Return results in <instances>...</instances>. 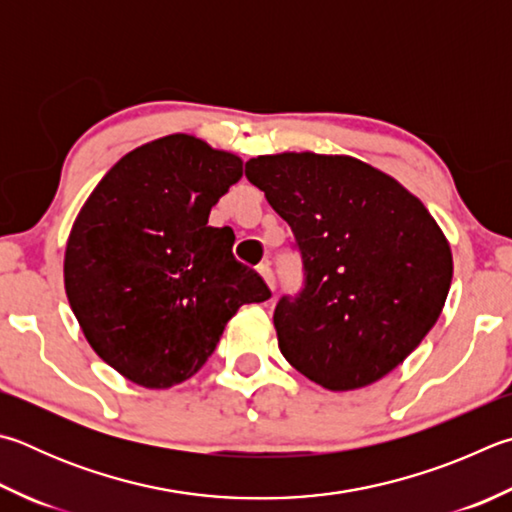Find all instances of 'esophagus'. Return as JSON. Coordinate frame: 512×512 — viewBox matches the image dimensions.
<instances>
[{"label":"esophagus","instance_id":"esophagus-1","mask_svg":"<svg viewBox=\"0 0 512 512\" xmlns=\"http://www.w3.org/2000/svg\"><path fill=\"white\" fill-rule=\"evenodd\" d=\"M257 273L264 277V282H266V286L271 288V291H275V277H273V271H271V266L268 264H259L257 266Z\"/></svg>","mask_w":512,"mask_h":512}]
</instances>
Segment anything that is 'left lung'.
Returning a JSON list of instances; mask_svg holds the SVG:
<instances>
[{
    "label": "left lung",
    "instance_id": "1",
    "mask_svg": "<svg viewBox=\"0 0 512 512\" xmlns=\"http://www.w3.org/2000/svg\"><path fill=\"white\" fill-rule=\"evenodd\" d=\"M246 176L304 262V291L275 306L282 356L331 392L385 378L445 306L452 250L439 224L394 176L347 154H264Z\"/></svg>",
    "mask_w": 512,
    "mask_h": 512
}]
</instances>
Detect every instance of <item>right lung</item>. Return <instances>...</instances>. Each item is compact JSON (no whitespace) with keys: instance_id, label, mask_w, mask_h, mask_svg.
Returning <instances> with one entry per match:
<instances>
[{"instance_id":"1","label":"right lung","mask_w":512,"mask_h":512,"mask_svg":"<svg viewBox=\"0 0 512 512\" xmlns=\"http://www.w3.org/2000/svg\"><path fill=\"white\" fill-rule=\"evenodd\" d=\"M244 161L192 134L125 154L89 194L64 248V291L82 333L120 376L167 389L197 374L241 304L271 291L232 257L210 210Z\"/></svg>"}]
</instances>
